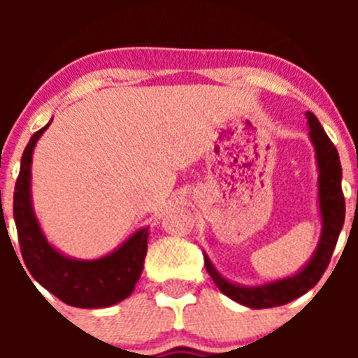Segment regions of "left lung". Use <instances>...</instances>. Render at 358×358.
Masks as SVG:
<instances>
[{"label": "left lung", "mask_w": 358, "mask_h": 358, "mask_svg": "<svg viewBox=\"0 0 358 358\" xmlns=\"http://www.w3.org/2000/svg\"><path fill=\"white\" fill-rule=\"evenodd\" d=\"M306 117H308L310 140L315 147L317 166H319V208L322 216V234L312 259L296 275L263 286L246 287L229 282L225 277L220 275L204 255V266L216 287L230 299L249 308H272V306L286 305L312 289L329 265L339 232L345 223V197L341 190V162H339L338 150L320 126L319 119L312 112H306Z\"/></svg>", "instance_id": "left-lung-1"}]
</instances>
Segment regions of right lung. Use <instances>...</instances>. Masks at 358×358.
Returning a JSON list of instances; mask_svg holds the SVG:
<instances>
[{"label":"right lung","instance_id":"1","mask_svg":"<svg viewBox=\"0 0 358 358\" xmlns=\"http://www.w3.org/2000/svg\"><path fill=\"white\" fill-rule=\"evenodd\" d=\"M52 122L29 140L13 192V218L20 252L32 279L78 308H106L128 298L143 270L149 229H140L121 248L99 259L67 258L46 241L31 202L32 150ZM25 272V270H24Z\"/></svg>","mask_w":358,"mask_h":358}]
</instances>
